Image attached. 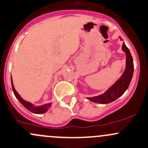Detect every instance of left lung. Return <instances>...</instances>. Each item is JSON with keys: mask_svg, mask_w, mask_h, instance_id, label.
Returning a JSON list of instances; mask_svg holds the SVG:
<instances>
[{"mask_svg": "<svg viewBox=\"0 0 148 148\" xmlns=\"http://www.w3.org/2000/svg\"><path fill=\"white\" fill-rule=\"evenodd\" d=\"M119 38L121 39V40H123L121 37H119ZM122 50L126 54V61H125V71L123 73L121 77L103 94L93 97H88L87 98L88 100L96 103H97L101 104L109 103L119 99L127 89L133 78L134 65H133V57L130 50L125 45V42H123Z\"/></svg>", "mask_w": 148, "mask_h": 148, "instance_id": "8db88e82", "label": "left lung"}]
</instances>
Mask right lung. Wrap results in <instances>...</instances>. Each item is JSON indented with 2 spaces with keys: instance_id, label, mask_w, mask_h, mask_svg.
I'll use <instances>...</instances> for the list:
<instances>
[{
  "instance_id": "right-lung-1",
  "label": "right lung",
  "mask_w": 148,
  "mask_h": 148,
  "mask_svg": "<svg viewBox=\"0 0 148 148\" xmlns=\"http://www.w3.org/2000/svg\"><path fill=\"white\" fill-rule=\"evenodd\" d=\"M11 84H12V91H13L14 94H15V97L17 98V99L21 102V103L23 106L25 107L27 110H29V111L32 112V113H35V114H42V113H45L49 109L50 106H52V103H48L43 104V105L42 106H34L33 104L31 103L30 102L24 100V99L20 96L19 94L17 92L16 90L15 89L13 83H12V77H11Z\"/></svg>"
}]
</instances>
